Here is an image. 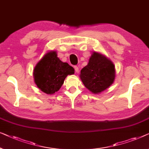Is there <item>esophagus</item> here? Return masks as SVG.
<instances>
[{"mask_svg": "<svg viewBox=\"0 0 149 149\" xmlns=\"http://www.w3.org/2000/svg\"><path fill=\"white\" fill-rule=\"evenodd\" d=\"M74 69H75V72H76V73H79V68H78V67H77V66H75V67H74Z\"/></svg>", "mask_w": 149, "mask_h": 149, "instance_id": "1", "label": "esophagus"}]
</instances>
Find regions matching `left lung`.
I'll return each instance as SVG.
<instances>
[{
	"instance_id": "obj_1",
	"label": "left lung",
	"mask_w": 149,
	"mask_h": 149,
	"mask_svg": "<svg viewBox=\"0 0 149 149\" xmlns=\"http://www.w3.org/2000/svg\"><path fill=\"white\" fill-rule=\"evenodd\" d=\"M79 77L85 87L91 93L99 94L114 82L115 65L106 56L93 52L88 63L81 70Z\"/></svg>"
}]
</instances>
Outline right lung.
<instances>
[{
  "label": "right lung",
  "instance_id": "obj_1",
  "mask_svg": "<svg viewBox=\"0 0 149 149\" xmlns=\"http://www.w3.org/2000/svg\"><path fill=\"white\" fill-rule=\"evenodd\" d=\"M74 74V69L58 58L56 51L46 53L36 65L33 75L37 87L48 95L57 92L68 75Z\"/></svg>",
  "mask_w": 149,
  "mask_h": 149
}]
</instances>
